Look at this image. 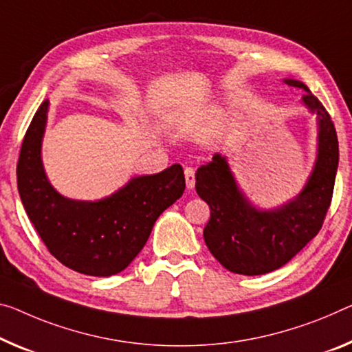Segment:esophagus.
Segmentation results:
<instances>
[{
  "instance_id": "34e87169",
  "label": "esophagus",
  "mask_w": 352,
  "mask_h": 352,
  "mask_svg": "<svg viewBox=\"0 0 352 352\" xmlns=\"http://www.w3.org/2000/svg\"><path fill=\"white\" fill-rule=\"evenodd\" d=\"M184 175H186V186L188 190H190V188L195 187V170L190 168V166H187V168L184 170Z\"/></svg>"
}]
</instances>
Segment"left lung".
Masks as SVG:
<instances>
[{
    "instance_id": "left-lung-1",
    "label": "left lung",
    "mask_w": 352,
    "mask_h": 352,
    "mask_svg": "<svg viewBox=\"0 0 352 352\" xmlns=\"http://www.w3.org/2000/svg\"><path fill=\"white\" fill-rule=\"evenodd\" d=\"M285 83L304 89L302 102L318 116V155L302 192L280 208L256 209L220 154L199 166L195 176L197 193L210 208L204 242L221 266L234 274L261 275L285 266L320 232L332 201L338 138L331 115L304 83Z\"/></svg>"
}]
</instances>
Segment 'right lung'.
<instances>
[{"instance_id":"right-lung-1","label":"right lung","mask_w":352,"mask_h":352,"mask_svg":"<svg viewBox=\"0 0 352 352\" xmlns=\"http://www.w3.org/2000/svg\"><path fill=\"white\" fill-rule=\"evenodd\" d=\"M48 100L42 102L20 149L17 186L31 223L48 252L75 272L110 277L142 252L159 215L186 188L181 165L138 176L99 201L64 198L48 182L41 157Z\"/></svg>"}]
</instances>
